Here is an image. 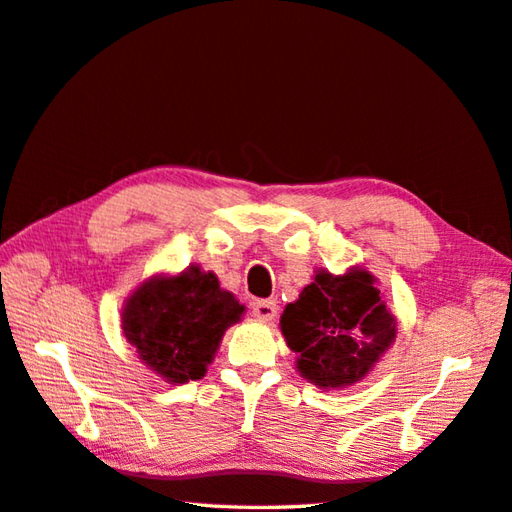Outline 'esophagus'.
I'll list each match as a JSON object with an SVG mask.
<instances>
[{
    "label": "esophagus",
    "mask_w": 512,
    "mask_h": 512,
    "mask_svg": "<svg viewBox=\"0 0 512 512\" xmlns=\"http://www.w3.org/2000/svg\"><path fill=\"white\" fill-rule=\"evenodd\" d=\"M253 314L261 320H272L277 316V305H275V301H255Z\"/></svg>",
    "instance_id": "esophagus-1"
}]
</instances>
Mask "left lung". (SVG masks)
Listing matches in <instances>:
<instances>
[{
    "mask_svg": "<svg viewBox=\"0 0 512 512\" xmlns=\"http://www.w3.org/2000/svg\"><path fill=\"white\" fill-rule=\"evenodd\" d=\"M373 281L360 268L342 277L318 270L299 301L285 305L281 331L305 379L323 388L351 386L395 340L397 320Z\"/></svg>",
    "mask_w": 512,
    "mask_h": 512,
    "instance_id": "obj_1",
    "label": "left lung"
}]
</instances>
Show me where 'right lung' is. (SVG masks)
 <instances>
[{"label":"right lung","mask_w":512,"mask_h":512,"mask_svg":"<svg viewBox=\"0 0 512 512\" xmlns=\"http://www.w3.org/2000/svg\"><path fill=\"white\" fill-rule=\"evenodd\" d=\"M242 314L244 305L220 290L213 272L192 266L137 288L124 305L122 329L152 371L185 384L205 377L224 331Z\"/></svg>","instance_id":"add662e5"}]
</instances>
